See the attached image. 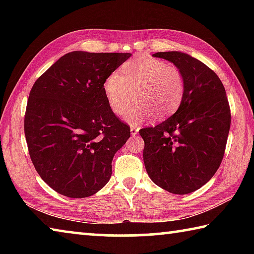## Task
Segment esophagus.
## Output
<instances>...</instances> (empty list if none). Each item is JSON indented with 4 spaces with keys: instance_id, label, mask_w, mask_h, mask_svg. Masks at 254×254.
I'll list each match as a JSON object with an SVG mask.
<instances>
[{
    "instance_id": "obj_1",
    "label": "esophagus",
    "mask_w": 254,
    "mask_h": 254,
    "mask_svg": "<svg viewBox=\"0 0 254 254\" xmlns=\"http://www.w3.org/2000/svg\"><path fill=\"white\" fill-rule=\"evenodd\" d=\"M137 132H139V127L131 126V134L135 135V134H137Z\"/></svg>"
}]
</instances>
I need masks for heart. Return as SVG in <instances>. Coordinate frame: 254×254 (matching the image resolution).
Instances as JSON below:
<instances>
[{"mask_svg": "<svg viewBox=\"0 0 254 254\" xmlns=\"http://www.w3.org/2000/svg\"><path fill=\"white\" fill-rule=\"evenodd\" d=\"M104 92L111 110L124 115L133 103L127 120L139 123L154 114L165 118L173 114L183 101L185 77L178 67L148 55L137 56L124 64L122 74L113 71L104 81Z\"/></svg>", "mask_w": 254, "mask_h": 254, "instance_id": "1", "label": "heart"}]
</instances>
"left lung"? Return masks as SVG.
<instances>
[{
    "mask_svg": "<svg viewBox=\"0 0 254 254\" xmlns=\"http://www.w3.org/2000/svg\"><path fill=\"white\" fill-rule=\"evenodd\" d=\"M152 56L183 71L185 93L174 115L139 131L145 170L167 191L189 194L207 183L221 165L231 127L230 104L221 79L198 59L179 51Z\"/></svg>",
    "mask_w": 254,
    "mask_h": 254,
    "instance_id": "1",
    "label": "left lung"
}]
</instances>
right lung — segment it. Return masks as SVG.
I'll return each instance as SVG.
<instances>
[{
  "mask_svg": "<svg viewBox=\"0 0 254 254\" xmlns=\"http://www.w3.org/2000/svg\"><path fill=\"white\" fill-rule=\"evenodd\" d=\"M131 54L72 51L33 84L24 115L30 158L42 180L70 198L92 196L112 175L130 127L111 110L104 81Z\"/></svg>",
  "mask_w": 254,
  "mask_h": 254,
  "instance_id": "add662e5",
  "label": "right lung"
}]
</instances>
